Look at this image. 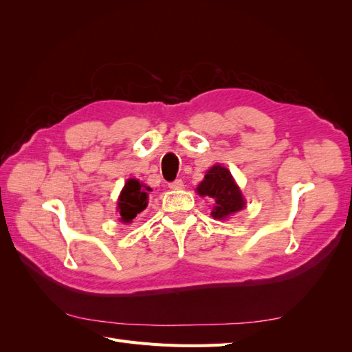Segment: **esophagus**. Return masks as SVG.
I'll return each mask as SVG.
<instances>
[{"label":"esophagus","mask_w":352,"mask_h":352,"mask_svg":"<svg viewBox=\"0 0 352 352\" xmlns=\"http://www.w3.org/2000/svg\"><path fill=\"white\" fill-rule=\"evenodd\" d=\"M184 182L180 179H177V180H175V182H172V184H168V188L170 189H173V190H179V189H184Z\"/></svg>","instance_id":"obj_1"}]
</instances>
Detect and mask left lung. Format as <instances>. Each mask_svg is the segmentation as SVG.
<instances>
[{"label": "left lung", "instance_id": "obj_1", "mask_svg": "<svg viewBox=\"0 0 352 352\" xmlns=\"http://www.w3.org/2000/svg\"><path fill=\"white\" fill-rule=\"evenodd\" d=\"M197 192L212 201L211 216L219 220H225L245 207V199L239 186L233 180L229 170L220 164L212 166L208 170L204 180L198 185Z\"/></svg>", "mask_w": 352, "mask_h": 352}]
</instances>
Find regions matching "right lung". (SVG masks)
<instances>
[{"label": "right lung", "instance_id": "1", "mask_svg": "<svg viewBox=\"0 0 352 352\" xmlns=\"http://www.w3.org/2000/svg\"><path fill=\"white\" fill-rule=\"evenodd\" d=\"M151 188L140 182L138 179H127L124 188L122 189L117 210H119L120 221L132 223L133 219L144 211L148 206V192Z\"/></svg>", "mask_w": 352, "mask_h": 352}]
</instances>
